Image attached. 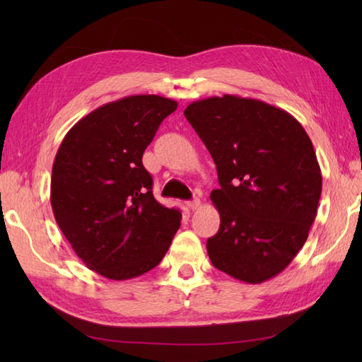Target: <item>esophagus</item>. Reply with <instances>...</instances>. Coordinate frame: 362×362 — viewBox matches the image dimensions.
Instances as JSON below:
<instances>
[{"label":"esophagus","mask_w":362,"mask_h":362,"mask_svg":"<svg viewBox=\"0 0 362 362\" xmlns=\"http://www.w3.org/2000/svg\"><path fill=\"white\" fill-rule=\"evenodd\" d=\"M187 205L189 210H197L199 206H201V199H193V201H189Z\"/></svg>","instance_id":"34e87169"}]
</instances>
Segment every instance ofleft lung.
Here are the masks:
<instances>
[{
    "label": "left lung",
    "mask_w": 362,
    "mask_h": 362,
    "mask_svg": "<svg viewBox=\"0 0 362 362\" xmlns=\"http://www.w3.org/2000/svg\"><path fill=\"white\" fill-rule=\"evenodd\" d=\"M216 165L210 199L221 216L213 266L244 283L279 275L303 247L317 214L320 166L302 124L279 107L236 95L185 109Z\"/></svg>",
    "instance_id": "left-lung-1"
}]
</instances>
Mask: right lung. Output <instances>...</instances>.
Wrapping results in <instances>:
<instances>
[{
	"label": "right lung",
	"mask_w": 362,
	"mask_h": 362,
	"mask_svg": "<svg viewBox=\"0 0 362 362\" xmlns=\"http://www.w3.org/2000/svg\"><path fill=\"white\" fill-rule=\"evenodd\" d=\"M177 103L134 95L98 107L68 130L51 175V206L90 271L129 280L156 267L182 214L156 201L144 149Z\"/></svg>",
	"instance_id": "add662e5"
}]
</instances>
